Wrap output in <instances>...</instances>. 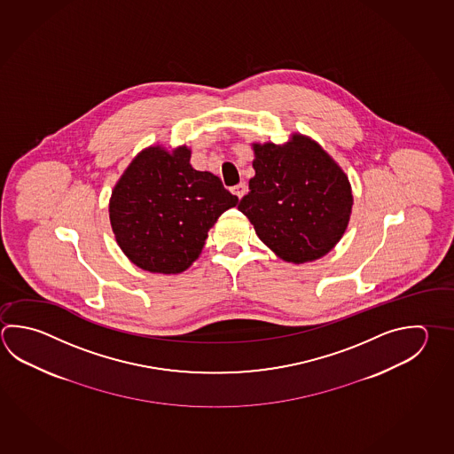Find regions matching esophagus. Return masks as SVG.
<instances>
[{
    "label": "esophagus",
    "mask_w": 454,
    "mask_h": 454,
    "mask_svg": "<svg viewBox=\"0 0 454 454\" xmlns=\"http://www.w3.org/2000/svg\"><path fill=\"white\" fill-rule=\"evenodd\" d=\"M232 194L234 196L242 197L246 192H247V186H246V183H239V184H236V186H232Z\"/></svg>",
    "instance_id": "obj_1"
}]
</instances>
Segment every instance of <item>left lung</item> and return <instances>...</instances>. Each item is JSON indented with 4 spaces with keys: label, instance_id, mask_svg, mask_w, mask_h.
Segmentation results:
<instances>
[{
    "label": "left lung",
    "instance_id": "8db88e82",
    "mask_svg": "<svg viewBox=\"0 0 454 454\" xmlns=\"http://www.w3.org/2000/svg\"><path fill=\"white\" fill-rule=\"evenodd\" d=\"M255 176L239 208L258 238L286 262L305 263L340 240L351 214L350 183L309 137L254 145Z\"/></svg>",
    "mask_w": 454,
    "mask_h": 454
}]
</instances>
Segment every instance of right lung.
I'll return each instance as SVG.
<instances>
[{
  "label": "right lung",
  "mask_w": 454,
  "mask_h": 454,
  "mask_svg": "<svg viewBox=\"0 0 454 454\" xmlns=\"http://www.w3.org/2000/svg\"><path fill=\"white\" fill-rule=\"evenodd\" d=\"M186 145L173 154L149 147L112 192L109 212L123 254L151 273H181L202 252L218 216L238 204L210 171L189 163Z\"/></svg>",
  "instance_id": "add662e5"
}]
</instances>
